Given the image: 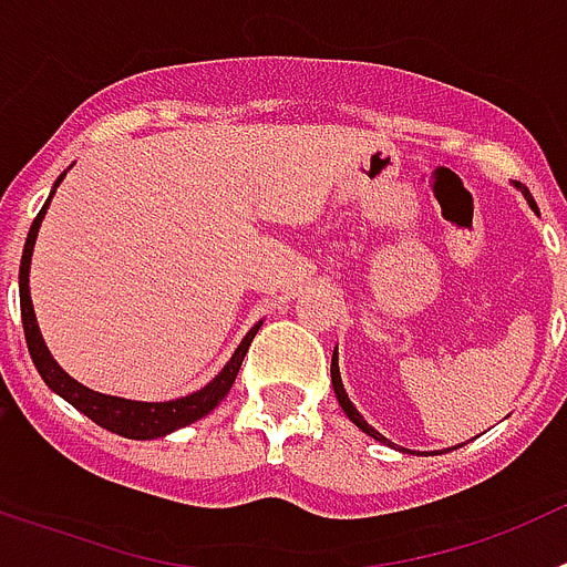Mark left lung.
Returning <instances> with one entry per match:
<instances>
[{"mask_svg":"<svg viewBox=\"0 0 567 567\" xmlns=\"http://www.w3.org/2000/svg\"><path fill=\"white\" fill-rule=\"evenodd\" d=\"M519 189H523V195H525V198H528L530 207H537V204H534V198H530L528 187H519ZM332 385H334V394H338L340 409H343V412H346V417L352 420V423L358 425V429H363V432L369 434V437H374V440H380V443H385L383 434L374 432L372 425H369V423H365L363 417H360V412H358V409H354V405H352V400H349V394H346L343 383H340V372H338V349H334V354H332ZM454 449H457V445H454Z\"/></svg>","mask_w":567,"mask_h":567,"instance_id":"left-lung-1","label":"left lung"}]
</instances>
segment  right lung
<instances>
[{
  "label": "right lung",
  "mask_w": 567,
  "mask_h": 567,
  "mask_svg": "<svg viewBox=\"0 0 567 567\" xmlns=\"http://www.w3.org/2000/svg\"><path fill=\"white\" fill-rule=\"evenodd\" d=\"M62 178H59V182H62ZM50 198H53V193H50ZM50 198L44 202V207L39 209L33 224H30V233H28V240H24V252H22V267H19V303H22L24 340H28V352L30 358H33V363H37L44 383H48L56 394H62L70 405H76L79 412L87 414L96 425H102V429H107V432L122 434V437H130V440L164 437V434L175 432V429H182V425L195 423V420H202L204 414L213 412L215 405L221 403V400L227 398L229 389H233L240 363H244V354L249 352V343H252L260 323L249 329L247 338L240 340L233 360L224 365V372L218 374L213 383L204 385L202 392H193L189 398L169 400V403H138V400H122V398H110V394L90 392V389H84L82 383L68 378V374L56 365V360L50 358L48 346H44L42 340V332H39L37 327V315H33V303H30V289H28L30 255H33L39 224H42L44 213H48Z\"/></svg>",
  "instance_id": "right-lung-1"
}]
</instances>
